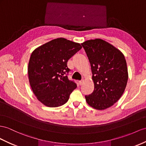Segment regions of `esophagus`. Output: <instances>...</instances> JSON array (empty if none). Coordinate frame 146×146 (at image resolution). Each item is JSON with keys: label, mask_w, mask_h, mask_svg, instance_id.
Listing matches in <instances>:
<instances>
[{"label": "esophagus", "mask_w": 146, "mask_h": 146, "mask_svg": "<svg viewBox=\"0 0 146 146\" xmlns=\"http://www.w3.org/2000/svg\"><path fill=\"white\" fill-rule=\"evenodd\" d=\"M83 83H84V81H83V80H80V81H79V84H80V85L83 84Z\"/></svg>", "instance_id": "1"}]
</instances>
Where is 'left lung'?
Here are the masks:
<instances>
[{
    "mask_svg": "<svg viewBox=\"0 0 146 146\" xmlns=\"http://www.w3.org/2000/svg\"><path fill=\"white\" fill-rule=\"evenodd\" d=\"M91 63L94 90L85 96L89 106L98 110L113 105L125 91L128 79L124 55L106 41L91 39L81 44Z\"/></svg>",
    "mask_w": 146,
    "mask_h": 146,
    "instance_id": "left-lung-1",
    "label": "left lung"
}]
</instances>
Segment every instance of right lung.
<instances>
[{
    "instance_id": "add662e5",
    "label": "right lung",
    "mask_w": 146,
    "mask_h": 146,
    "mask_svg": "<svg viewBox=\"0 0 146 146\" xmlns=\"http://www.w3.org/2000/svg\"><path fill=\"white\" fill-rule=\"evenodd\" d=\"M82 48L64 38L44 44L32 52L28 64V76L32 90L44 105L57 107L68 101L77 85L68 79L67 62Z\"/></svg>"
}]
</instances>
